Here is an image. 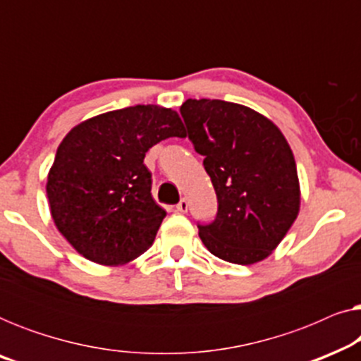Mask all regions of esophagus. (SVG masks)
<instances>
[{
    "instance_id": "34e87169",
    "label": "esophagus",
    "mask_w": 361,
    "mask_h": 361,
    "mask_svg": "<svg viewBox=\"0 0 361 361\" xmlns=\"http://www.w3.org/2000/svg\"><path fill=\"white\" fill-rule=\"evenodd\" d=\"M176 209H177V212H180V214H185L187 209H189V204H187L185 199H180L179 204L176 205Z\"/></svg>"
}]
</instances>
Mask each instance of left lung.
Here are the masks:
<instances>
[{"mask_svg": "<svg viewBox=\"0 0 361 361\" xmlns=\"http://www.w3.org/2000/svg\"><path fill=\"white\" fill-rule=\"evenodd\" d=\"M180 115L219 200L215 220L199 225L202 243L228 263L268 258L300 207L298 167L284 135L269 118L238 103L189 98Z\"/></svg>", "mask_w": 361, "mask_h": 361, "instance_id": "8db88e82", "label": "left lung"}]
</instances>
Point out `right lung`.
I'll list each match as a JSON object with an SVG mask.
<instances>
[{
	"mask_svg": "<svg viewBox=\"0 0 361 361\" xmlns=\"http://www.w3.org/2000/svg\"><path fill=\"white\" fill-rule=\"evenodd\" d=\"M172 136L185 137L184 123L159 105L102 113L67 133L46 192L57 230L83 258L121 266L154 243L166 210L151 195L145 156Z\"/></svg>",
	"mask_w": 361,
	"mask_h": 361,
	"instance_id": "obj_1",
	"label": "right lung"
}]
</instances>
